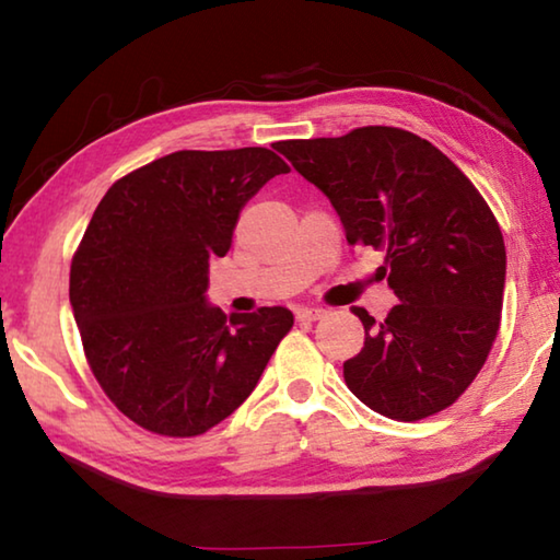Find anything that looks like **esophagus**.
Listing matches in <instances>:
<instances>
[{
    "instance_id": "34e87169",
    "label": "esophagus",
    "mask_w": 560,
    "mask_h": 560,
    "mask_svg": "<svg viewBox=\"0 0 560 560\" xmlns=\"http://www.w3.org/2000/svg\"><path fill=\"white\" fill-rule=\"evenodd\" d=\"M326 311L318 308V306H303V308H296V318L299 320H318L324 318Z\"/></svg>"
}]
</instances>
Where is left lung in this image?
I'll return each instance as SVG.
<instances>
[{
    "label": "left lung",
    "mask_w": 560,
    "mask_h": 560,
    "mask_svg": "<svg viewBox=\"0 0 560 560\" xmlns=\"http://www.w3.org/2000/svg\"><path fill=\"white\" fill-rule=\"evenodd\" d=\"M293 170L324 192L353 246L385 252L397 306L365 308V343L343 363L360 402L412 422L450 407L494 346L506 249L497 217L469 177L415 132L365 126L340 138L283 140Z\"/></svg>",
    "instance_id": "left-lung-1"
}]
</instances>
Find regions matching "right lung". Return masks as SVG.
Masks as SVG:
<instances>
[{
    "label": "right lung",
    "instance_id": "1",
    "mask_svg": "<svg viewBox=\"0 0 560 560\" xmlns=\"http://www.w3.org/2000/svg\"><path fill=\"white\" fill-rule=\"evenodd\" d=\"M283 173L267 148L177 150L113 183L93 212L71 261L73 318L103 393L143 430H212L291 330L283 306L226 318L205 299L242 207Z\"/></svg>",
    "mask_w": 560,
    "mask_h": 560
}]
</instances>
